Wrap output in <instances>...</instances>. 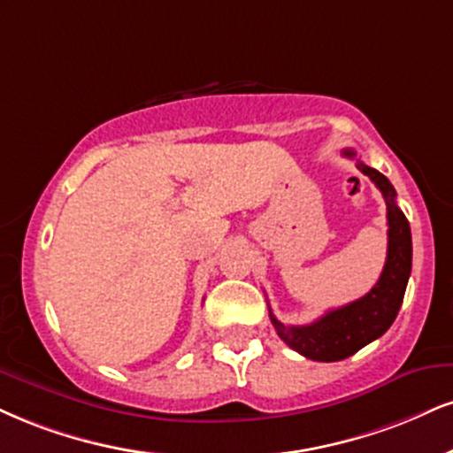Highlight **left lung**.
<instances>
[{
	"label": "left lung",
	"mask_w": 453,
	"mask_h": 453,
	"mask_svg": "<svg viewBox=\"0 0 453 453\" xmlns=\"http://www.w3.org/2000/svg\"><path fill=\"white\" fill-rule=\"evenodd\" d=\"M342 154L346 157L357 156L354 150H344ZM357 168L378 185L388 209V253L380 280L367 296L337 310H329L310 325H282L270 310V320L280 340L312 361H342L384 335L399 314L411 274V230L407 217L396 206L395 188L382 173L363 165L361 160H357Z\"/></svg>",
	"instance_id": "1"
}]
</instances>
